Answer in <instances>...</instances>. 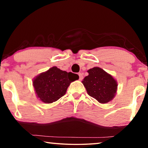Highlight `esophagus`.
Listing matches in <instances>:
<instances>
[{
	"mask_svg": "<svg viewBox=\"0 0 148 148\" xmlns=\"http://www.w3.org/2000/svg\"><path fill=\"white\" fill-rule=\"evenodd\" d=\"M78 75H79V80H82V79L84 78L83 74H82V73H79Z\"/></svg>",
	"mask_w": 148,
	"mask_h": 148,
	"instance_id": "obj_1",
	"label": "esophagus"
}]
</instances>
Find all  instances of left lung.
Segmentation results:
<instances>
[{
    "label": "left lung",
    "mask_w": 148,
    "mask_h": 148,
    "mask_svg": "<svg viewBox=\"0 0 148 148\" xmlns=\"http://www.w3.org/2000/svg\"><path fill=\"white\" fill-rule=\"evenodd\" d=\"M87 72L89 75L82 82L87 94L101 104L112 101L117 90V82L114 77L97 66L88 70Z\"/></svg>",
    "instance_id": "1"
}]
</instances>
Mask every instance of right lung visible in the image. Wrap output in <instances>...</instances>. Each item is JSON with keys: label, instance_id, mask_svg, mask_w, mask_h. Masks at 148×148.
Segmentation results:
<instances>
[{"label": "right lung", "instance_id": "obj_1", "mask_svg": "<svg viewBox=\"0 0 148 148\" xmlns=\"http://www.w3.org/2000/svg\"><path fill=\"white\" fill-rule=\"evenodd\" d=\"M78 79L77 74L53 66L34 77L32 85L39 101L51 104L64 95L72 82Z\"/></svg>", "mask_w": 148, "mask_h": 148}]
</instances>
